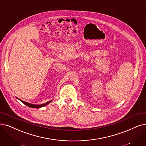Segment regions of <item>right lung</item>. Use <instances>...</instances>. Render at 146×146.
Listing matches in <instances>:
<instances>
[{"label":"right lung","instance_id":"obj_1","mask_svg":"<svg viewBox=\"0 0 146 146\" xmlns=\"http://www.w3.org/2000/svg\"><path fill=\"white\" fill-rule=\"evenodd\" d=\"M19 100H20V101H21L23 104H25L26 106H28V107H31V108H40V107H44V106H46V105L48 104L49 103H50V102L52 101H49V102H46V103H45V104H41V105H35V104H30V103H28V102H25V101H23L20 100V99H19Z\"/></svg>","mask_w":146,"mask_h":146}]
</instances>
